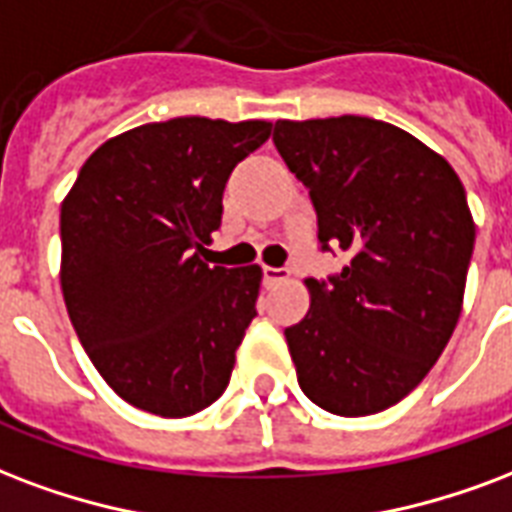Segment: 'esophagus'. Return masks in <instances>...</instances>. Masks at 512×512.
I'll use <instances>...</instances> for the list:
<instances>
[{
  "instance_id": "esophagus-1",
  "label": "esophagus",
  "mask_w": 512,
  "mask_h": 512,
  "mask_svg": "<svg viewBox=\"0 0 512 512\" xmlns=\"http://www.w3.org/2000/svg\"><path fill=\"white\" fill-rule=\"evenodd\" d=\"M287 276H290V271H287V268H271V265H265L263 268L265 284H279V282H284Z\"/></svg>"
}]
</instances>
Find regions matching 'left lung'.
<instances>
[{"mask_svg":"<svg viewBox=\"0 0 512 512\" xmlns=\"http://www.w3.org/2000/svg\"><path fill=\"white\" fill-rule=\"evenodd\" d=\"M273 144L317 209L319 244L349 252L284 330L303 395L335 416L400 403L462 314L475 222L451 163L373 117L276 120Z\"/></svg>","mask_w":512,"mask_h":512,"instance_id":"1","label":"left lung"}]
</instances>
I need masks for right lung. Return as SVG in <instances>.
Returning <instances> with one entry per match:
<instances>
[{
	"instance_id": "add662e5",
	"label": "right lung",
	"mask_w": 512,
	"mask_h": 512,
	"mask_svg": "<svg viewBox=\"0 0 512 512\" xmlns=\"http://www.w3.org/2000/svg\"><path fill=\"white\" fill-rule=\"evenodd\" d=\"M268 120L174 117L115 136L61 204V290L74 333L117 395L182 419L225 392L257 317L260 265L201 260L236 163Z\"/></svg>"
}]
</instances>
